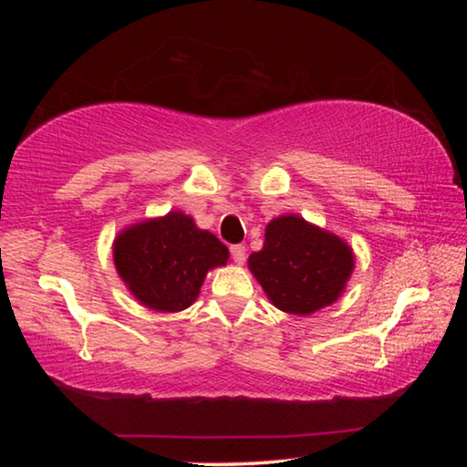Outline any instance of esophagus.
Returning a JSON list of instances; mask_svg holds the SVG:
<instances>
[{
    "mask_svg": "<svg viewBox=\"0 0 467 467\" xmlns=\"http://www.w3.org/2000/svg\"><path fill=\"white\" fill-rule=\"evenodd\" d=\"M231 255L234 259V264L243 265L244 264V257H247V249L243 247V244H233L231 247Z\"/></svg>",
    "mask_w": 467,
    "mask_h": 467,
    "instance_id": "34e87169",
    "label": "esophagus"
}]
</instances>
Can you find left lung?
Listing matches in <instances>:
<instances>
[{"label":"left lung","mask_w":467,"mask_h":467,"mask_svg":"<svg viewBox=\"0 0 467 467\" xmlns=\"http://www.w3.org/2000/svg\"><path fill=\"white\" fill-rule=\"evenodd\" d=\"M352 267V249L342 239L298 216L272 220L264 249L249 255V270L265 295L292 315H309L334 303Z\"/></svg>","instance_id":"left-lung-1"}]
</instances>
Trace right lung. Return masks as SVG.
<instances>
[{
  "mask_svg": "<svg viewBox=\"0 0 467 467\" xmlns=\"http://www.w3.org/2000/svg\"><path fill=\"white\" fill-rule=\"evenodd\" d=\"M117 272L148 309L183 311L200 295L205 274L226 265L228 249L214 234L200 231L183 212L148 220L115 241Z\"/></svg>",
  "mask_w": 467,
  "mask_h": 467,
  "instance_id": "right-lung-1",
  "label": "right lung"
}]
</instances>
